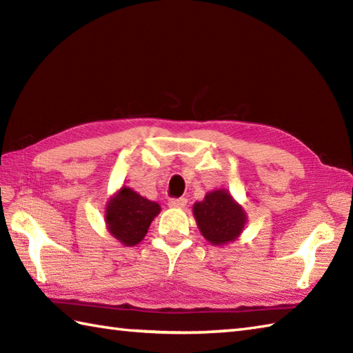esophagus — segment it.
Returning <instances> with one entry per match:
<instances>
[{
  "label": "esophagus",
  "mask_w": 353,
  "mask_h": 353,
  "mask_svg": "<svg viewBox=\"0 0 353 353\" xmlns=\"http://www.w3.org/2000/svg\"><path fill=\"white\" fill-rule=\"evenodd\" d=\"M185 205H186V199H185V197L170 199V200H168V206H170V208H185Z\"/></svg>",
  "instance_id": "34e87169"
}]
</instances>
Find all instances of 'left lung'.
<instances>
[{"label":"left lung","instance_id":"8db88e82","mask_svg":"<svg viewBox=\"0 0 353 353\" xmlns=\"http://www.w3.org/2000/svg\"><path fill=\"white\" fill-rule=\"evenodd\" d=\"M192 214L201 235L214 245L235 241L247 221L243 206L232 199L228 190L208 192L203 201L194 203Z\"/></svg>","mask_w":353,"mask_h":353}]
</instances>
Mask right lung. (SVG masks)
I'll return each mask as SVG.
<instances>
[{
	"label": "right lung",
	"mask_w": 353,
	"mask_h": 353,
	"mask_svg": "<svg viewBox=\"0 0 353 353\" xmlns=\"http://www.w3.org/2000/svg\"><path fill=\"white\" fill-rule=\"evenodd\" d=\"M161 212L156 201L139 196L138 192L123 186L108 201L106 220L108 230L123 245H137L144 239L154 216Z\"/></svg>",
	"instance_id": "add662e5"
}]
</instances>
